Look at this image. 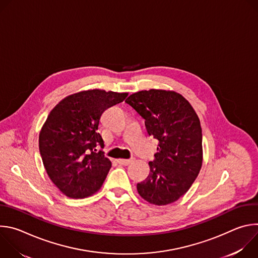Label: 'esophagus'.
I'll return each mask as SVG.
<instances>
[{"label": "esophagus", "instance_id": "obj_1", "mask_svg": "<svg viewBox=\"0 0 258 258\" xmlns=\"http://www.w3.org/2000/svg\"><path fill=\"white\" fill-rule=\"evenodd\" d=\"M135 158H131V159H121V158H118L116 161L121 164V165H128L131 162L134 161Z\"/></svg>", "mask_w": 258, "mask_h": 258}]
</instances>
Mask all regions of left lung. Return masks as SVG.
Returning a JSON list of instances; mask_svg holds the SVG:
<instances>
[{"label": "left lung", "instance_id": "left-lung-1", "mask_svg": "<svg viewBox=\"0 0 258 258\" xmlns=\"http://www.w3.org/2000/svg\"><path fill=\"white\" fill-rule=\"evenodd\" d=\"M125 102L145 119L149 136L158 140L150 172L137 185L140 196L154 205L170 204L185 195L202 166V130L187 99L174 91H140Z\"/></svg>", "mask_w": 258, "mask_h": 258}]
</instances>
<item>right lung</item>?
<instances>
[{
	"mask_svg": "<svg viewBox=\"0 0 258 258\" xmlns=\"http://www.w3.org/2000/svg\"><path fill=\"white\" fill-rule=\"evenodd\" d=\"M127 93L87 90L62 99L48 115L39 136L42 160L54 185L65 196L82 199L98 192L111 168L97 132L105 110Z\"/></svg>",
	"mask_w": 258,
	"mask_h": 258,
	"instance_id": "obj_1",
	"label": "right lung"
}]
</instances>
